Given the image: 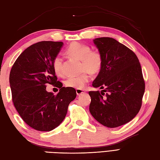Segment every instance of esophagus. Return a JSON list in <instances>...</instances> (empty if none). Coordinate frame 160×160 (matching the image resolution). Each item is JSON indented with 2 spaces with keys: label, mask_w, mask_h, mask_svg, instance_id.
I'll return each instance as SVG.
<instances>
[{
  "label": "esophagus",
  "mask_w": 160,
  "mask_h": 160,
  "mask_svg": "<svg viewBox=\"0 0 160 160\" xmlns=\"http://www.w3.org/2000/svg\"><path fill=\"white\" fill-rule=\"evenodd\" d=\"M84 93H85V91L82 89H76V93L78 96H80V95L84 94Z\"/></svg>",
  "instance_id": "34e87169"
}]
</instances>
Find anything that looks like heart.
Segmentation results:
<instances>
[{
  "mask_svg": "<svg viewBox=\"0 0 160 160\" xmlns=\"http://www.w3.org/2000/svg\"><path fill=\"white\" fill-rule=\"evenodd\" d=\"M66 52L81 60V69L84 71L79 76L68 78L65 80V85L76 89H82L89 82L90 73L96 74L100 71L102 67V57L97 51H91L89 45L77 42L71 43ZM52 67L56 75L62 76V59L60 56L58 55L53 58Z\"/></svg>",
  "mask_w": 160,
  "mask_h": 160,
  "instance_id": "1",
  "label": "heart"
}]
</instances>
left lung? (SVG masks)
<instances>
[{
  "label": "left lung",
  "instance_id": "1",
  "mask_svg": "<svg viewBox=\"0 0 160 160\" xmlns=\"http://www.w3.org/2000/svg\"><path fill=\"white\" fill-rule=\"evenodd\" d=\"M93 42L103 62L92 85L104 89L89 91V111L101 124L118 127L132 120L141 108L145 83L140 63L132 51L113 38L102 37Z\"/></svg>",
  "mask_w": 160,
  "mask_h": 160
}]
</instances>
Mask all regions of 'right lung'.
Wrapping results in <instances>:
<instances>
[{
  "instance_id": "1",
  "label": "right lung",
  "mask_w": 160,
  "mask_h": 160,
  "mask_svg": "<svg viewBox=\"0 0 160 160\" xmlns=\"http://www.w3.org/2000/svg\"><path fill=\"white\" fill-rule=\"evenodd\" d=\"M62 46V42L33 44L18 56L10 71L13 105L24 122L37 131H50L58 127L76 97L75 89L57 81L52 67ZM47 83L59 88L57 95L46 91Z\"/></svg>"
}]
</instances>
